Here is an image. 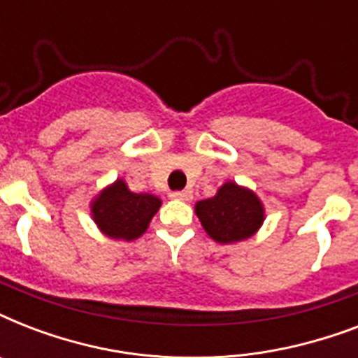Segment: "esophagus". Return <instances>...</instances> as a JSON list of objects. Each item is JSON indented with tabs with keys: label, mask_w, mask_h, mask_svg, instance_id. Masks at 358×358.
<instances>
[{
	"label": "esophagus",
	"mask_w": 358,
	"mask_h": 358,
	"mask_svg": "<svg viewBox=\"0 0 358 358\" xmlns=\"http://www.w3.org/2000/svg\"><path fill=\"white\" fill-rule=\"evenodd\" d=\"M191 196H193V193H191L189 189H184V191H173L171 193V199H174V201H191Z\"/></svg>",
	"instance_id": "obj_1"
}]
</instances>
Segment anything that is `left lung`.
I'll return each instance as SVG.
<instances>
[{"label": "left lung", "instance_id": "left-lung-1", "mask_svg": "<svg viewBox=\"0 0 358 358\" xmlns=\"http://www.w3.org/2000/svg\"><path fill=\"white\" fill-rule=\"evenodd\" d=\"M195 213L206 234L217 243H236L255 236L266 219L264 204L255 191L236 182H227L215 196L196 202Z\"/></svg>", "mask_w": 358, "mask_h": 358}]
</instances>
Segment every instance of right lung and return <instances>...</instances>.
Segmentation results:
<instances>
[{
  "label": "right lung",
  "instance_id": "obj_1",
  "mask_svg": "<svg viewBox=\"0 0 358 358\" xmlns=\"http://www.w3.org/2000/svg\"><path fill=\"white\" fill-rule=\"evenodd\" d=\"M159 206L162 201L156 195L134 193L119 178L91 202V213L103 234L131 241L145 234Z\"/></svg>",
  "mask_w": 358,
  "mask_h": 358
}]
</instances>
